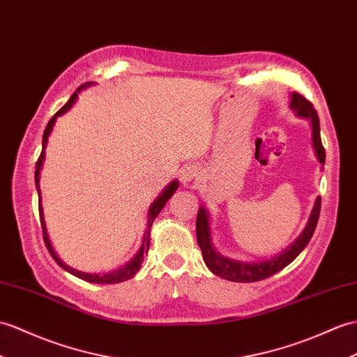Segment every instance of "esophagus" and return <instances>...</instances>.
Wrapping results in <instances>:
<instances>
[{
  "label": "esophagus",
  "instance_id": "1",
  "mask_svg": "<svg viewBox=\"0 0 357 357\" xmlns=\"http://www.w3.org/2000/svg\"><path fill=\"white\" fill-rule=\"evenodd\" d=\"M199 176V169L196 167L195 164H190V165H185V167H182L181 172H179V178L181 181L184 182V184H188L190 181H193Z\"/></svg>",
  "mask_w": 357,
  "mask_h": 357
}]
</instances>
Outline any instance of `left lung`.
I'll use <instances>...</instances> for the list:
<instances>
[{
  "label": "left lung",
  "mask_w": 357,
  "mask_h": 357,
  "mask_svg": "<svg viewBox=\"0 0 357 357\" xmlns=\"http://www.w3.org/2000/svg\"><path fill=\"white\" fill-rule=\"evenodd\" d=\"M291 107L296 112L300 117L309 119L312 123V143L314 147V153H317L319 162L324 165L326 164V149L321 143V132H319V119L318 114L314 111L313 105L300 93H292V100ZM319 211H321V197L317 199V202L313 205V210L310 214V219L307 222V227L303 231V234L298 237L291 248H287L284 252L280 255L273 257L271 260L266 261H259V263H243L237 260H229L222 257L214 251L211 245V233H210V222H208V214H206L204 206H201L197 211L196 218V237H197V245L201 248L204 261L208 269L216 273V275L229 280V281H237V283H254V281H260L268 278L278 271L284 269L289 263H292L300 252L304 250L310 238L314 233V228L318 225L319 219Z\"/></svg>",
  "instance_id": "8db88e82"
}]
</instances>
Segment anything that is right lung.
I'll list each match as a JSON object with an SVG mask.
<instances>
[{"mask_svg": "<svg viewBox=\"0 0 357 357\" xmlns=\"http://www.w3.org/2000/svg\"><path fill=\"white\" fill-rule=\"evenodd\" d=\"M89 85H91V82H86V84L80 85V86L77 88L76 93H74V94L70 97V100L66 102V103H65V105L61 107V109L57 111V112L53 115L52 120L48 121L47 128H45V130H44V137H43V152H40L39 158H38V161H36V170H35V182H36V188H38V195H39V219H40V227H43L44 243H45V246H47V250H48L50 255L53 257V259L56 260V263L59 264L61 268H63L65 271H68L70 273H73V275H76V277H79V278H82V280H85V281H89V283H98V284H115V283H121V281L130 280V278L134 277L135 273L139 271V268H141V263H143L144 257L147 255L149 246H151V227H152V223H153L155 218L158 216V213H160V211L164 208L165 202H167L169 199L172 197V195L176 192V188H178V182H176V181H173L172 184H170L167 188L164 190L162 195H161L158 199H156V201H155V202L151 205V208H149V214H147V227H146L144 236H143V243H141L139 251L137 252V255L134 257V259H132L129 263L124 264V266H121L120 269L114 271V272H111V273H86V272H80V271H76V269H73V268H70V266H66L65 263H62V261H61L59 257H57V255H56V252L53 251L52 245H50V240H48V236H47L45 222H44V213H43V206H40L39 172H40V169H43V162H44V160H45V147H47V139H48L50 132H52V129H53V124H54L56 119L59 117V115H62L63 112L68 111L70 107L73 106V103L76 102V98H77L79 91H82V89L86 88V86H89Z\"/></svg>", "mask_w": 357, "mask_h": 357, "instance_id": "right-lung-1", "label": "right lung"}]
</instances>
